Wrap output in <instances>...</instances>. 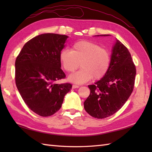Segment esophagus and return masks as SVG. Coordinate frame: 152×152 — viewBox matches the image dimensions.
<instances>
[{
  "label": "esophagus",
  "instance_id": "1",
  "mask_svg": "<svg viewBox=\"0 0 152 152\" xmlns=\"http://www.w3.org/2000/svg\"><path fill=\"white\" fill-rule=\"evenodd\" d=\"M80 88V86H77V85H72V89H76V88Z\"/></svg>",
  "mask_w": 152,
  "mask_h": 152
}]
</instances>
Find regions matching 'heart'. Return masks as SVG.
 <instances>
[{
	"label": "heart",
	"mask_w": 152,
	"mask_h": 152,
	"mask_svg": "<svg viewBox=\"0 0 152 152\" xmlns=\"http://www.w3.org/2000/svg\"><path fill=\"white\" fill-rule=\"evenodd\" d=\"M60 61L67 72H73L80 66L82 69L69 77L76 83H83L90 80L102 78L108 72L111 63L109 51L99 44L89 41L74 44L72 50L63 49L60 53Z\"/></svg>",
	"instance_id": "1"
}]
</instances>
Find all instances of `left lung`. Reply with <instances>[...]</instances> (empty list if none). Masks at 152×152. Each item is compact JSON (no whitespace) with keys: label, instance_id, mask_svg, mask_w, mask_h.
I'll return each mask as SVG.
<instances>
[{"label":"left lung","instance_id":"obj_1","mask_svg":"<svg viewBox=\"0 0 152 152\" xmlns=\"http://www.w3.org/2000/svg\"><path fill=\"white\" fill-rule=\"evenodd\" d=\"M136 73L130 52L117 40L112 50L108 72L95 84L88 86L90 94L83 103L86 111L97 119L114 114L121 108L133 92Z\"/></svg>","mask_w":152,"mask_h":152}]
</instances>
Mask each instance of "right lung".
I'll list each match as a JSON object with an SVG mask.
<instances>
[{
  "label": "right lung",
  "instance_id": "obj_1",
  "mask_svg": "<svg viewBox=\"0 0 152 152\" xmlns=\"http://www.w3.org/2000/svg\"><path fill=\"white\" fill-rule=\"evenodd\" d=\"M66 35L42 34L28 40L16 57L15 84L28 108L48 117L61 108L64 96L72 89L69 83H57L65 78L61 69L60 53Z\"/></svg>",
  "mask_w": 152,
  "mask_h": 152
}]
</instances>
